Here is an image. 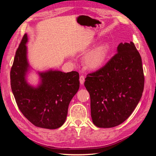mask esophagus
<instances>
[{"mask_svg": "<svg viewBox=\"0 0 156 156\" xmlns=\"http://www.w3.org/2000/svg\"><path fill=\"white\" fill-rule=\"evenodd\" d=\"M84 77L83 76V75H81L79 77V81H80V83H81V84H83L84 83Z\"/></svg>", "mask_w": 156, "mask_h": 156, "instance_id": "obj_1", "label": "esophagus"}]
</instances>
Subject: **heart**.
Masks as SVG:
<instances>
[{"label":"heart","instance_id":"b5f03b06","mask_svg":"<svg viewBox=\"0 0 156 156\" xmlns=\"http://www.w3.org/2000/svg\"><path fill=\"white\" fill-rule=\"evenodd\" d=\"M110 51L108 44L104 43L98 45L84 56V64L90 69H98L102 67L106 62Z\"/></svg>","mask_w":156,"mask_h":156}]
</instances>
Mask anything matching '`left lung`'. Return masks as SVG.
I'll return each instance as SVG.
<instances>
[{"instance_id": "left-lung-1", "label": "left lung", "mask_w": 156, "mask_h": 156, "mask_svg": "<svg viewBox=\"0 0 156 156\" xmlns=\"http://www.w3.org/2000/svg\"><path fill=\"white\" fill-rule=\"evenodd\" d=\"M144 84L142 60L135 44L120 43L104 66L85 79L94 124L109 128L124 122L139 103Z\"/></svg>"}]
</instances>
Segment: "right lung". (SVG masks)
<instances>
[{"instance_id":"right-lung-1","label":"right lung","mask_w":156,"mask_h":156,"mask_svg":"<svg viewBox=\"0 0 156 156\" xmlns=\"http://www.w3.org/2000/svg\"><path fill=\"white\" fill-rule=\"evenodd\" d=\"M27 34L23 37L16 51L10 72V83L17 105L32 124L53 129L62 126L66 119L69 103L79 88L77 72L64 73L49 69L38 72L36 87L27 81L30 69L27 59Z\"/></svg>"}]
</instances>
